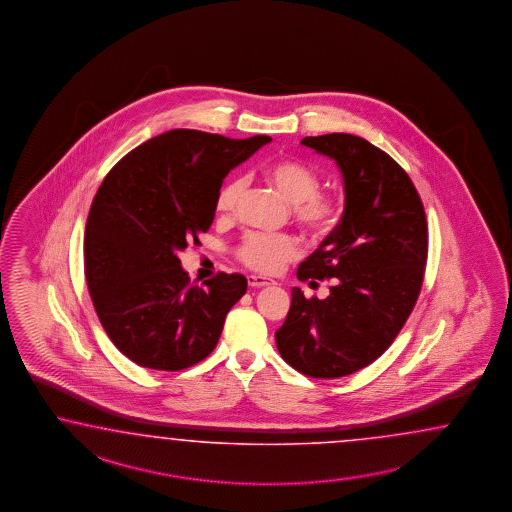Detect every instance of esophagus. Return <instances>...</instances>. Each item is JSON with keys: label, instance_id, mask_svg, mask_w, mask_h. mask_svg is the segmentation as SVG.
I'll return each mask as SVG.
<instances>
[{"label": "esophagus", "instance_id": "34e87169", "mask_svg": "<svg viewBox=\"0 0 512 512\" xmlns=\"http://www.w3.org/2000/svg\"><path fill=\"white\" fill-rule=\"evenodd\" d=\"M249 287H266V285H276L274 279H268L263 276H248Z\"/></svg>", "mask_w": 512, "mask_h": 512}]
</instances>
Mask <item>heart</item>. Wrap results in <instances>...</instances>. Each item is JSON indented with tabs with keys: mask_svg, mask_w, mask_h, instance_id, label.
Wrapping results in <instances>:
<instances>
[{
	"mask_svg": "<svg viewBox=\"0 0 512 512\" xmlns=\"http://www.w3.org/2000/svg\"><path fill=\"white\" fill-rule=\"evenodd\" d=\"M263 177L292 203V216L311 235L330 233L343 214V199L320 192V179L313 167L300 160L283 158L263 167ZM244 192V179L225 180L216 194V210L233 214ZM300 242L289 233H248L236 248L238 261L259 274H274L296 259Z\"/></svg>",
	"mask_w": 512,
	"mask_h": 512,
	"instance_id": "obj_1",
	"label": "heart"
}]
</instances>
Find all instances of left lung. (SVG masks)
Instances as JSON below:
<instances>
[{
	"label": "left lung",
	"instance_id": "8db88e82",
	"mask_svg": "<svg viewBox=\"0 0 512 512\" xmlns=\"http://www.w3.org/2000/svg\"><path fill=\"white\" fill-rule=\"evenodd\" d=\"M302 145L337 162L345 212L296 272L311 285L332 281L330 296L305 298L294 287L276 345L296 371L339 378L380 358L410 317L425 277L429 227L408 173L367 139L326 134Z\"/></svg>",
	"mask_w": 512,
	"mask_h": 512
}]
</instances>
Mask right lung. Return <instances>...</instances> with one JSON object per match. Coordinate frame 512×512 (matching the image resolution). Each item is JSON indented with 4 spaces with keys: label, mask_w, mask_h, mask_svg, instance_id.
I'll return each instance as SVG.
<instances>
[{
    "label": "right lung",
    "mask_w": 512,
    "mask_h": 512,
    "mask_svg": "<svg viewBox=\"0 0 512 512\" xmlns=\"http://www.w3.org/2000/svg\"><path fill=\"white\" fill-rule=\"evenodd\" d=\"M270 141L177 128L128 152L102 180L83 266L98 320L128 360L182 371L218 345L248 279L220 272L192 285L177 255L210 229L227 173Z\"/></svg>",
    "instance_id": "right-lung-1"
}]
</instances>
